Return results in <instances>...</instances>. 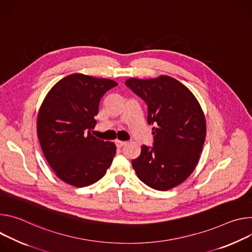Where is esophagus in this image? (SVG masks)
Returning <instances> with one entry per match:
<instances>
[{
  "label": "esophagus",
  "mask_w": 252,
  "mask_h": 252,
  "mask_svg": "<svg viewBox=\"0 0 252 252\" xmlns=\"http://www.w3.org/2000/svg\"><path fill=\"white\" fill-rule=\"evenodd\" d=\"M115 144H116V146H117L118 148H121L122 146H124V145L126 144V142H125V141H120V140H116V141H115Z\"/></svg>",
  "instance_id": "esophagus-1"
}]
</instances>
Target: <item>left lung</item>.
<instances>
[{"label": "left lung", "mask_w": 252, "mask_h": 252, "mask_svg": "<svg viewBox=\"0 0 252 252\" xmlns=\"http://www.w3.org/2000/svg\"><path fill=\"white\" fill-rule=\"evenodd\" d=\"M125 85L147 105V122L153 125V145L141 147L132 166L143 183L156 190L171 189L193 172L205 141L202 109L183 84L169 76Z\"/></svg>", "instance_id": "left-lung-1"}]
</instances>
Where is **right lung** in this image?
<instances>
[{"label": "right lung", "mask_w": 252, "mask_h": 252, "mask_svg": "<svg viewBox=\"0 0 252 252\" xmlns=\"http://www.w3.org/2000/svg\"><path fill=\"white\" fill-rule=\"evenodd\" d=\"M117 85L113 80L72 74L47 94L38 114V138L51 168L64 182L91 185L113 161L115 144L92 136L91 130L102 97Z\"/></svg>", "instance_id": "add662e5"}]
</instances>
